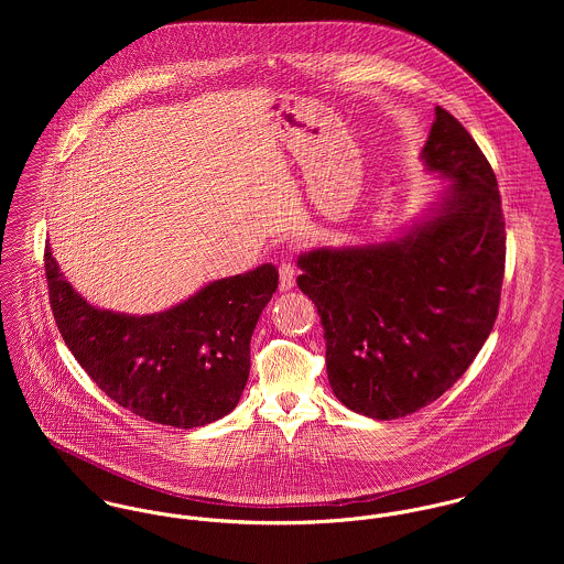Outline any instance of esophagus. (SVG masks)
Returning a JSON list of instances; mask_svg holds the SVG:
<instances>
[{"mask_svg": "<svg viewBox=\"0 0 564 564\" xmlns=\"http://www.w3.org/2000/svg\"><path fill=\"white\" fill-rule=\"evenodd\" d=\"M297 269L293 262H282L280 264V291H291L295 286Z\"/></svg>", "mask_w": 564, "mask_h": 564, "instance_id": "1", "label": "esophagus"}]
</instances>
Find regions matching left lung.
Segmentation results:
<instances>
[{
  "instance_id": "8db88e82",
  "label": "left lung",
  "mask_w": 564,
  "mask_h": 564,
  "mask_svg": "<svg viewBox=\"0 0 564 564\" xmlns=\"http://www.w3.org/2000/svg\"><path fill=\"white\" fill-rule=\"evenodd\" d=\"M421 152L449 177L403 237L313 249L297 286L322 317L327 380L349 410L391 421L438 400L469 369L497 319L506 228L482 150L447 110Z\"/></svg>"
}]
</instances>
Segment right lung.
<instances>
[{"instance_id":"obj_1","label":"right lung","mask_w":564,"mask_h":564,"mask_svg":"<svg viewBox=\"0 0 564 564\" xmlns=\"http://www.w3.org/2000/svg\"><path fill=\"white\" fill-rule=\"evenodd\" d=\"M45 275L65 345L110 400L184 430L237 408L253 327L278 289L273 264L215 280L186 302L143 317L90 306L61 273L50 245Z\"/></svg>"}]
</instances>
